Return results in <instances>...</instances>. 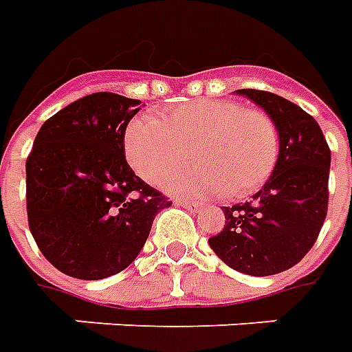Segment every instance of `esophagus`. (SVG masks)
Instances as JSON below:
<instances>
[{"label": "esophagus", "instance_id": "obj_1", "mask_svg": "<svg viewBox=\"0 0 352 352\" xmlns=\"http://www.w3.org/2000/svg\"><path fill=\"white\" fill-rule=\"evenodd\" d=\"M177 206L184 207V209H190V211H201V206L199 204H196V201H188V199H175Z\"/></svg>", "mask_w": 352, "mask_h": 352}]
</instances>
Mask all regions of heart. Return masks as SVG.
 I'll use <instances>...</instances> for the list:
<instances>
[{
    "mask_svg": "<svg viewBox=\"0 0 352 352\" xmlns=\"http://www.w3.org/2000/svg\"><path fill=\"white\" fill-rule=\"evenodd\" d=\"M192 155L200 166L168 177L175 194L245 198L270 179L279 133L272 116L228 100H199L179 105L164 120L139 116L124 133V151L139 175L158 183Z\"/></svg>",
    "mask_w": 352,
    "mask_h": 352,
    "instance_id": "b5f03b06",
    "label": "heart"
}]
</instances>
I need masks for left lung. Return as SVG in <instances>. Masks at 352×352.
Segmentation results:
<instances>
[{"instance_id":"obj_1","label":"left lung","mask_w":352,"mask_h":352,"mask_svg":"<svg viewBox=\"0 0 352 352\" xmlns=\"http://www.w3.org/2000/svg\"><path fill=\"white\" fill-rule=\"evenodd\" d=\"M237 94L272 116L279 158L251 201L222 209L226 224L209 245L232 270L265 277L290 270L317 241L328 211L330 148L317 120L292 101L254 88Z\"/></svg>"}]
</instances>
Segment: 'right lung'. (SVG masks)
Masks as SVG:
<instances>
[{"instance_id": "1", "label": "right lung", "mask_w": 352, "mask_h": 352, "mask_svg": "<svg viewBox=\"0 0 352 352\" xmlns=\"http://www.w3.org/2000/svg\"><path fill=\"white\" fill-rule=\"evenodd\" d=\"M141 101L96 92L43 124L26 160L28 224L56 270L98 280L138 258L156 214L171 206L124 156Z\"/></svg>"}]
</instances>
